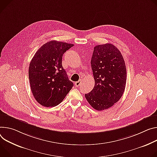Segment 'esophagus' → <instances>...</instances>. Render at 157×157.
<instances>
[{"mask_svg": "<svg viewBox=\"0 0 157 157\" xmlns=\"http://www.w3.org/2000/svg\"><path fill=\"white\" fill-rule=\"evenodd\" d=\"M81 81L80 80V81H77V82H75V86H76V87H78V86H79V85L81 84Z\"/></svg>", "mask_w": 157, "mask_h": 157, "instance_id": "esophagus-1", "label": "esophagus"}]
</instances>
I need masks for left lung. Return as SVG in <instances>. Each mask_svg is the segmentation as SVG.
Segmentation results:
<instances>
[{
    "mask_svg": "<svg viewBox=\"0 0 157 157\" xmlns=\"http://www.w3.org/2000/svg\"><path fill=\"white\" fill-rule=\"evenodd\" d=\"M91 64L94 86L85 98L96 110L108 109L120 100L124 91L126 70L123 56L111 44L98 45L94 48Z\"/></svg>",
    "mask_w": 157,
    "mask_h": 157,
    "instance_id": "obj_1",
    "label": "left lung"
}]
</instances>
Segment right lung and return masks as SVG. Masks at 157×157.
I'll return each mask as SVG.
<instances>
[{"label": "right lung", "instance_id": "add662e5", "mask_svg": "<svg viewBox=\"0 0 157 157\" xmlns=\"http://www.w3.org/2000/svg\"><path fill=\"white\" fill-rule=\"evenodd\" d=\"M74 45L51 40L36 52L29 67L31 89L42 106L54 107L63 101L73 86L62 66L63 54Z\"/></svg>", "mask_w": 157, "mask_h": 157}]
</instances>
